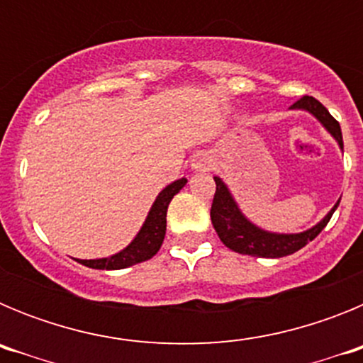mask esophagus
I'll use <instances>...</instances> for the list:
<instances>
[{
    "label": "esophagus",
    "instance_id": "1",
    "mask_svg": "<svg viewBox=\"0 0 363 363\" xmlns=\"http://www.w3.org/2000/svg\"><path fill=\"white\" fill-rule=\"evenodd\" d=\"M211 163H213V158H211L209 152H198L191 160V167L194 171H207Z\"/></svg>",
    "mask_w": 363,
    "mask_h": 363
}]
</instances>
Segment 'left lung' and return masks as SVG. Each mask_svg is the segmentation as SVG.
<instances>
[{"label": "left lung", "mask_w": 363, "mask_h": 363, "mask_svg": "<svg viewBox=\"0 0 363 363\" xmlns=\"http://www.w3.org/2000/svg\"><path fill=\"white\" fill-rule=\"evenodd\" d=\"M291 108H301V111L311 112L331 133V136L338 142L340 149H344L340 123L329 114V111L320 104L318 99H314L313 96H303V98L298 99L296 104L291 105ZM214 182H216V192H214L213 207H211V220H213L214 230L230 251L240 252V255L258 256V258H281V256H289L293 252L300 251L301 247H306L307 243L313 242L322 233L323 227L329 223L333 213H335L340 203V200L336 201L335 207L327 213V216L320 223L303 230V233H269V230L256 227L255 223H251L243 216L227 185L221 182V178L214 176Z\"/></svg>", "instance_id": "1"}]
</instances>
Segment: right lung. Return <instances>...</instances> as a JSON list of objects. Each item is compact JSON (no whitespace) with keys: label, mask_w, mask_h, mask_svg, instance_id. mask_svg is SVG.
Segmentation results:
<instances>
[{"label":"right lung","mask_w":363,"mask_h":363,"mask_svg":"<svg viewBox=\"0 0 363 363\" xmlns=\"http://www.w3.org/2000/svg\"><path fill=\"white\" fill-rule=\"evenodd\" d=\"M187 179H176L171 185H167L162 192L158 194L156 201L152 203L147 216L145 223L142 225L140 233L136 234V238L125 247L123 251L116 252V255L108 256V258H98V259H78L79 264L91 269H107V271H116V269L130 267L140 262L152 258L162 247L163 238H165L167 230V207L178 194L182 189L185 187Z\"/></svg>","instance_id":"right-lung-1"}]
</instances>
